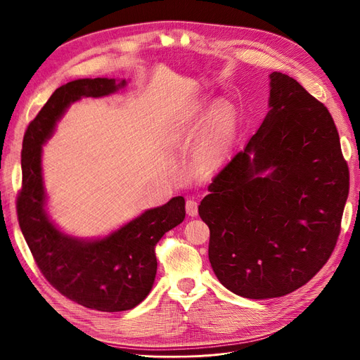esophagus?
Wrapping results in <instances>:
<instances>
[{
    "label": "esophagus",
    "mask_w": 360,
    "mask_h": 360,
    "mask_svg": "<svg viewBox=\"0 0 360 360\" xmlns=\"http://www.w3.org/2000/svg\"><path fill=\"white\" fill-rule=\"evenodd\" d=\"M185 210H186V213H188V216H197L198 214V202L194 200H186Z\"/></svg>",
    "instance_id": "esophagus-1"
}]
</instances>
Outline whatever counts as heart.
<instances>
[{"mask_svg":"<svg viewBox=\"0 0 360 360\" xmlns=\"http://www.w3.org/2000/svg\"><path fill=\"white\" fill-rule=\"evenodd\" d=\"M197 113L198 108H193L190 113H186L184 120L194 119ZM236 113L228 104H219L214 108L206 127L201 148V159L206 166H214L225 158L236 135Z\"/></svg>","mask_w":360,"mask_h":360,"instance_id":"b5f03b06","label":"heart"}]
</instances>
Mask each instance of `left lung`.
I'll use <instances>...</instances> for the list:
<instances>
[{"label": "left lung", "instance_id": "left-lung-1", "mask_svg": "<svg viewBox=\"0 0 360 360\" xmlns=\"http://www.w3.org/2000/svg\"><path fill=\"white\" fill-rule=\"evenodd\" d=\"M269 105L198 206L217 279L257 300L292 292L321 271L349 195V166L328 108L281 72L271 73Z\"/></svg>", "mask_w": 360, "mask_h": 360}]
</instances>
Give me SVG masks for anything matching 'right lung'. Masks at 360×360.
Wrapping results in <instances>:
<instances>
[{"mask_svg": "<svg viewBox=\"0 0 360 360\" xmlns=\"http://www.w3.org/2000/svg\"><path fill=\"white\" fill-rule=\"evenodd\" d=\"M124 84L96 77L77 79L54 91L25 132L22 188L15 200L22 233L44 278L69 300L101 311L129 310L148 295L158 271L155 245L184 221L185 200L170 198L107 238L79 241L63 236L45 214L41 151L70 103L107 96Z\"/></svg>", "mask_w": 360, "mask_h": 360, "instance_id": "obj_1", "label": "right lung"}]
</instances>
